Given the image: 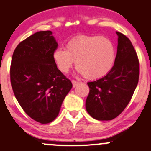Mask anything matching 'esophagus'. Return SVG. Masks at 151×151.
Listing matches in <instances>:
<instances>
[{
	"label": "esophagus",
	"instance_id": "34e87169",
	"mask_svg": "<svg viewBox=\"0 0 151 151\" xmlns=\"http://www.w3.org/2000/svg\"><path fill=\"white\" fill-rule=\"evenodd\" d=\"M71 83H72L73 84V87H76L79 83H80L79 82H77V81H76V80H71Z\"/></svg>",
	"mask_w": 151,
	"mask_h": 151
}]
</instances>
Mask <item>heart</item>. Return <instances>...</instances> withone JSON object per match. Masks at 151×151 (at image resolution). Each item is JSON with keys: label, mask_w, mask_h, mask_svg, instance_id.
I'll list each match as a JSON object with an SVG mask.
<instances>
[{"label": "heart", "mask_w": 151, "mask_h": 151, "mask_svg": "<svg viewBox=\"0 0 151 151\" xmlns=\"http://www.w3.org/2000/svg\"><path fill=\"white\" fill-rule=\"evenodd\" d=\"M53 60L62 73H68L74 60L79 74L88 80H98L107 75L115 65L116 49L113 42L102 36H78L69 40L65 48L59 47Z\"/></svg>", "instance_id": "heart-1"}]
</instances>
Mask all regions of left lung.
<instances>
[{
    "instance_id": "8db88e82",
    "label": "left lung",
    "mask_w": 151,
    "mask_h": 151,
    "mask_svg": "<svg viewBox=\"0 0 151 151\" xmlns=\"http://www.w3.org/2000/svg\"><path fill=\"white\" fill-rule=\"evenodd\" d=\"M118 35L116 60L106 76L87 83L89 94L86 101L88 113L99 121H109L120 115L129 104L137 86L139 63L130 40Z\"/></svg>"
}]
</instances>
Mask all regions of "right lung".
Wrapping results in <instances>:
<instances>
[{
  "label": "right lung",
  "mask_w": 151,
  "mask_h": 151,
  "mask_svg": "<svg viewBox=\"0 0 151 151\" xmlns=\"http://www.w3.org/2000/svg\"><path fill=\"white\" fill-rule=\"evenodd\" d=\"M50 30L39 31L18 44L12 55L11 85L25 112L41 124L53 122L72 88L57 68L53 53L58 44Z\"/></svg>",
  "instance_id": "obj_1"
}]
</instances>
